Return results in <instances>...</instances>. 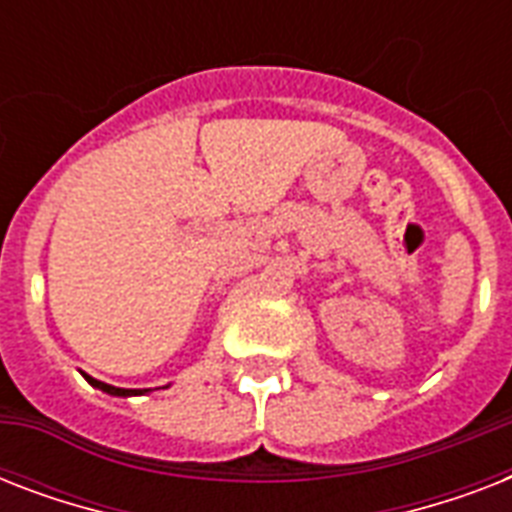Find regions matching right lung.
I'll use <instances>...</instances> for the list:
<instances>
[{"label": "right lung", "instance_id": "1", "mask_svg": "<svg viewBox=\"0 0 512 512\" xmlns=\"http://www.w3.org/2000/svg\"><path fill=\"white\" fill-rule=\"evenodd\" d=\"M84 380L90 382L92 388H98V390H103V393H108V396H122V398H127V396H138V393H148V390L114 388V385H108V382H100V380H95V377H90V374H84Z\"/></svg>", "mask_w": 512, "mask_h": 512}]
</instances>
